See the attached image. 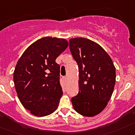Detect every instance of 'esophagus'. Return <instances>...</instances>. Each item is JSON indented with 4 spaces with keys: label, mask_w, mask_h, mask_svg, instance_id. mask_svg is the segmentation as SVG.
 Here are the masks:
<instances>
[{
    "label": "esophagus",
    "mask_w": 135,
    "mask_h": 135,
    "mask_svg": "<svg viewBox=\"0 0 135 135\" xmlns=\"http://www.w3.org/2000/svg\"><path fill=\"white\" fill-rule=\"evenodd\" d=\"M64 80H65V81H66V80H68V77H64Z\"/></svg>",
    "instance_id": "1"
}]
</instances>
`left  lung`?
Here are the masks:
<instances>
[{"label": "left lung", "instance_id": "obj_1", "mask_svg": "<svg viewBox=\"0 0 135 135\" xmlns=\"http://www.w3.org/2000/svg\"><path fill=\"white\" fill-rule=\"evenodd\" d=\"M69 41L79 68V93L71 98L73 107L81 115L94 117L104 109L113 93L115 67L109 55L96 42L82 37Z\"/></svg>", "mask_w": 135, "mask_h": 135}]
</instances>
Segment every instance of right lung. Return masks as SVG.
<instances>
[{
  "label": "right lung",
  "instance_id": "add662e5",
  "mask_svg": "<svg viewBox=\"0 0 135 135\" xmlns=\"http://www.w3.org/2000/svg\"><path fill=\"white\" fill-rule=\"evenodd\" d=\"M68 46L65 39L45 37L28 47L17 61L13 74L16 92L33 115L45 117L57 108L63 92L55 59Z\"/></svg>",
  "mask_w": 135,
  "mask_h": 135
}]
</instances>
